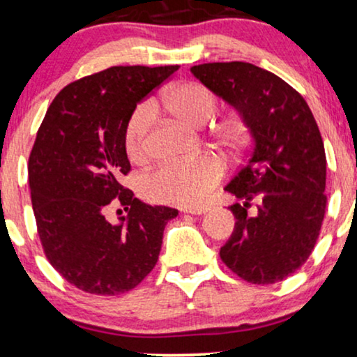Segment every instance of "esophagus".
<instances>
[{"instance_id": "obj_1", "label": "esophagus", "mask_w": 357, "mask_h": 357, "mask_svg": "<svg viewBox=\"0 0 357 357\" xmlns=\"http://www.w3.org/2000/svg\"><path fill=\"white\" fill-rule=\"evenodd\" d=\"M208 206H185V208H182V212L190 215H204L208 212Z\"/></svg>"}]
</instances>
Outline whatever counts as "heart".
<instances>
[{
  "mask_svg": "<svg viewBox=\"0 0 357 357\" xmlns=\"http://www.w3.org/2000/svg\"><path fill=\"white\" fill-rule=\"evenodd\" d=\"M217 98L208 87L199 82H182L165 92L155 102L170 116L190 127H204L217 111ZM152 107L142 104L132 112L126 126V151L132 160L140 162L149 153V129L152 124ZM215 139L222 147L233 151L245 144L246 127L233 119L215 130ZM223 167L218 158L200 157L192 162H167L147 172L140 180V190L147 199L165 204L200 205L222 178Z\"/></svg>",
  "mask_w": 357,
  "mask_h": 357,
  "instance_id": "heart-1",
  "label": "heart"
}]
</instances>
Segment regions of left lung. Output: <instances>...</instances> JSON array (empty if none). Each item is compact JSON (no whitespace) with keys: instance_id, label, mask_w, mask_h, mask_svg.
Wrapping results in <instances>:
<instances>
[{"instance_id":"1","label":"left lung","mask_w":357,"mask_h":357,"mask_svg":"<svg viewBox=\"0 0 357 357\" xmlns=\"http://www.w3.org/2000/svg\"><path fill=\"white\" fill-rule=\"evenodd\" d=\"M190 73L230 104L252 151L225 192L235 230L220 258L248 283L283 281L306 261L326 210V153L306 100L283 79L250 63H208ZM257 204L248 214L251 202Z\"/></svg>"}]
</instances>
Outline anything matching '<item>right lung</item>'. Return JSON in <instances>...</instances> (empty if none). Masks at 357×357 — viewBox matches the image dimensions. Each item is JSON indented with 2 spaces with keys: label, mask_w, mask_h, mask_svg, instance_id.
I'll use <instances>...</instances> for the list:
<instances>
[{
  "label": "right lung",
  "mask_w": 357,
  "mask_h": 357,
  "mask_svg": "<svg viewBox=\"0 0 357 357\" xmlns=\"http://www.w3.org/2000/svg\"><path fill=\"white\" fill-rule=\"evenodd\" d=\"M178 66H114L66 86L29 155V188L44 253L64 280L92 294L126 293L155 266L178 210L149 205L121 185L130 170L124 132L132 112ZM128 212L105 218L115 197Z\"/></svg>",
  "instance_id": "add662e5"
}]
</instances>
